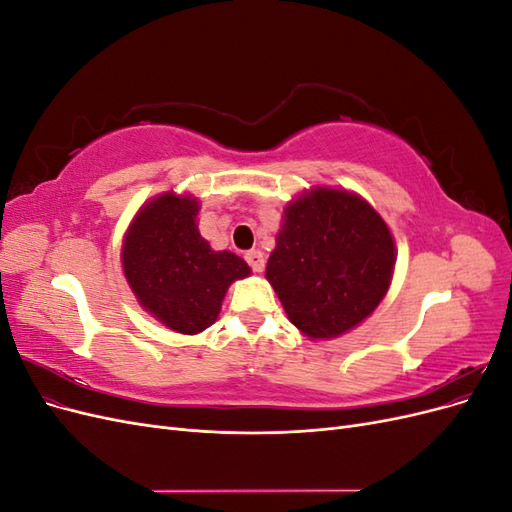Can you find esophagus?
Instances as JSON below:
<instances>
[{"instance_id": "esophagus-1", "label": "esophagus", "mask_w": 512, "mask_h": 512, "mask_svg": "<svg viewBox=\"0 0 512 512\" xmlns=\"http://www.w3.org/2000/svg\"><path fill=\"white\" fill-rule=\"evenodd\" d=\"M245 262L247 265H250V269L254 271V273H262L265 271V256H262V252H258V250H250L245 254Z\"/></svg>"}]
</instances>
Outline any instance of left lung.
I'll list each match as a JSON object with an SVG mask.
<instances>
[{
    "mask_svg": "<svg viewBox=\"0 0 512 512\" xmlns=\"http://www.w3.org/2000/svg\"><path fill=\"white\" fill-rule=\"evenodd\" d=\"M393 265L395 243L380 215L350 192L318 188L284 209L267 280L294 327L327 339L374 312Z\"/></svg>",
    "mask_w": 512,
    "mask_h": 512,
    "instance_id": "obj_1",
    "label": "left lung"
}]
</instances>
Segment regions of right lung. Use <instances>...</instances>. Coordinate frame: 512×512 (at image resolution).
Masks as SVG:
<instances>
[{
	"label": "right lung",
	"mask_w": 512,
	"mask_h": 512,
	"mask_svg": "<svg viewBox=\"0 0 512 512\" xmlns=\"http://www.w3.org/2000/svg\"><path fill=\"white\" fill-rule=\"evenodd\" d=\"M198 209L190 196L156 198L134 218L121 252L138 303L185 335L211 327L228 286L250 275L245 260L213 252L200 237Z\"/></svg>",
	"instance_id": "right-lung-1"
}]
</instances>
